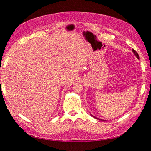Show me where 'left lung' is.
Wrapping results in <instances>:
<instances>
[{"label": "left lung", "mask_w": 151, "mask_h": 151, "mask_svg": "<svg viewBox=\"0 0 151 151\" xmlns=\"http://www.w3.org/2000/svg\"><path fill=\"white\" fill-rule=\"evenodd\" d=\"M132 51H133V52H134V54H135V55L136 56V57L137 58H138V59H139V55H138V54H137V52H136V51L135 50H134V49H133L132 50ZM92 116H93V115H92ZM93 117H94V116H93ZM96 119H98V118H97V117H95ZM101 120V119H100ZM102 121H103V120H102Z\"/></svg>", "instance_id": "obj_1"}]
</instances>
